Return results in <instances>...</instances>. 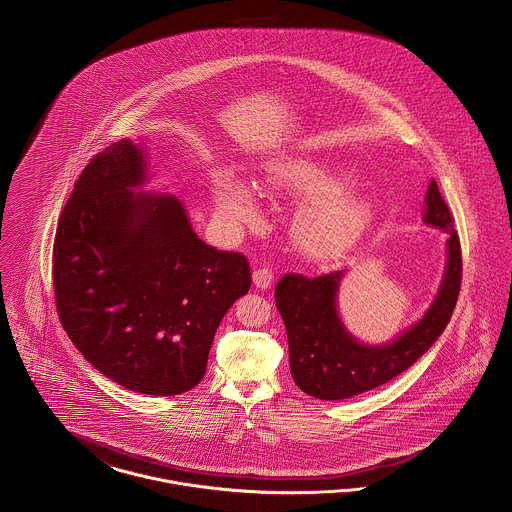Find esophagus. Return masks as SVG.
<instances>
[{
    "label": "esophagus",
    "instance_id": "obj_1",
    "mask_svg": "<svg viewBox=\"0 0 512 512\" xmlns=\"http://www.w3.org/2000/svg\"><path fill=\"white\" fill-rule=\"evenodd\" d=\"M252 279H254V285H256L258 289L266 291V289L271 287V283H273V269L268 268V266L254 269V273H252Z\"/></svg>",
    "mask_w": 512,
    "mask_h": 512
}]
</instances>
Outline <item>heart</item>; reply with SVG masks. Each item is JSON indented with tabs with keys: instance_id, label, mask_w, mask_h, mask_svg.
I'll return each instance as SVG.
<instances>
[{
	"instance_id": "heart-1",
	"label": "heart",
	"mask_w": 512,
	"mask_h": 512,
	"mask_svg": "<svg viewBox=\"0 0 512 512\" xmlns=\"http://www.w3.org/2000/svg\"><path fill=\"white\" fill-rule=\"evenodd\" d=\"M269 189L291 196L312 198L298 210L293 223L298 248L312 260L331 262L358 243L376 219L368 198L345 196L356 183L349 169L320 158H287L271 163L266 173ZM217 208L231 219L256 214L252 189L223 175L216 185Z\"/></svg>"
}]
</instances>
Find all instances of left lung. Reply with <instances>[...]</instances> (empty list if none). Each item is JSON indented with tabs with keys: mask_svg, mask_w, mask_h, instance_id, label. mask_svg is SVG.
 I'll use <instances>...</instances> for the list:
<instances>
[{
	"mask_svg": "<svg viewBox=\"0 0 512 512\" xmlns=\"http://www.w3.org/2000/svg\"><path fill=\"white\" fill-rule=\"evenodd\" d=\"M424 221L449 233L445 275L424 318L389 345H362L345 329L337 314V291L345 271L314 279L285 273L279 279L275 302L287 327L291 374L304 393L322 401H343L372 391L408 370L443 333L457 304L462 256L455 217L435 181L426 194Z\"/></svg>",
	"mask_w": 512,
	"mask_h": 512,
	"instance_id": "left-lung-1",
	"label": "left lung"
}]
</instances>
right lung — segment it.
<instances>
[{"label":"right lung","instance_id":"obj_1","mask_svg":"<svg viewBox=\"0 0 512 512\" xmlns=\"http://www.w3.org/2000/svg\"><path fill=\"white\" fill-rule=\"evenodd\" d=\"M144 181L129 138L82 169L55 231V306L98 372L169 397L202 381L217 325L252 275L241 252L198 239L179 198L136 194Z\"/></svg>","mask_w":512,"mask_h":512}]
</instances>
